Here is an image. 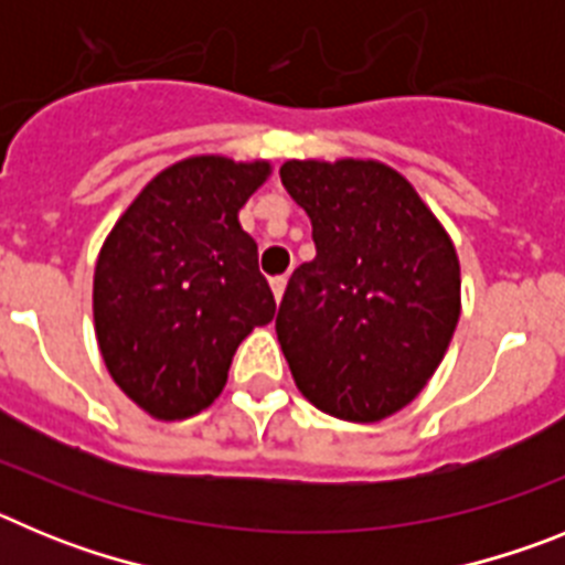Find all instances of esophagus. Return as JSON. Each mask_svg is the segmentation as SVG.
Listing matches in <instances>:
<instances>
[{
    "mask_svg": "<svg viewBox=\"0 0 565 565\" xmlns=\"http://www.w3.org/2000/svg\"><path fill=\"white\" fill-rule=\"evenodd\" d=\"M286 286H288V279L286 277H274L271 279V291H274V299H282V294H286Z\"/></svg>",
    "mask_w": 565,
    "mask_h": 565,
    "instance_id": "esophagus-1",
    "label": "esophagus"
}]
</instances>
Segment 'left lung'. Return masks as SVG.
<instances>
[{"label": "left lung", "mask_w": 565, "mask_h": 565, "mask_svg": "<svg viewBox=\"0 0 565 565\" xmlns=\"http://www.w3.org/2000/svg\"><path fill=\"white\" fill-rule=\"evenodd\" d=\"M317 257L288 279L279 348L308 402L382 422L422 393L461 313V268L436 214L379 161H288Z\"/></svg>", "instance_id": "obj_1"}]
</instances>
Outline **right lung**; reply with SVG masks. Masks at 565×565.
I'll list each match as a JSON object with an SVG mask.
<instances>
[{
	"label": "right lung",
	"mask_w": 565,
	"mask_h": 565,
	"mask_svg": "<svg viewBox=\"0 0 565 565\" xmlns=\"http://www.w3.org/2000/svg\"><path fill=\"white\" fill-rule=\"evenodd\" d=\"M266 161L186 158L143 186L104 243L93 313L115 384L154 418L201 413L221 396L237 344L277 311L239 206Z\"/></svg>",
	"instance_id": "obj_1"
}]
</instances>
